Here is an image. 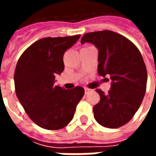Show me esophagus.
I'll return each instance as SVG.
<instances>
[{
  "mask_svg": "<svg viewBox=\"0 0 156 156\" xmlns=\"http://www.w3.org/2000/svg\"><path fill=\"white\" fill-rule=\"evenodd\" d=\"M84 90H85V94H88V93H90V92L93 91V89H91V88H85Z\"/></svg>",
  "mask_w": 156,
  "mask_h": 156,
  "instance_id": "34e87169",
  "label": "esophagus"
}]
</instances>
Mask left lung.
Segmentation results:
<instances>
[{"mask_svg": "<svg viewBox=\"0 0 156 156\" xmlns=\"http://www.w3.org/2000/svg\"><path fill=\"white\" fill-rule=\"evenodd\" d=\"M84 42L98 48V74L112 81L108 94L96 89L100 100L93 108L94 119L104 127H121L134 117L146 91L147 70L140 51L125 37L112 31L86 33L81 39Z\"/></svg>", "mask_w": 156, "mask_h": 156, "instance_id": "left-lung-1", "label": "left lung"}]
</instances>
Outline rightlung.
I'll return each instance as SVG.
<instances>
[{
    "instance_id": "1",
    "label": "right lung",
    "mask_w": 156,
    "mask_h": 156,
    "mask_svg": "<svg viewBox=\"0 0 156 156\" xmlns=\"http://www.w3.org/2000/svg\"><path fill=\"white\" fill-rule=\"evenodd\" d=\"M80 35L45 37L21 55L14 73L16 94L29 118L41 128L57 130L73 119L84 94L82 87L55 86V76L64 70L63 55Z\"/></svg>"
}]
</instances>
